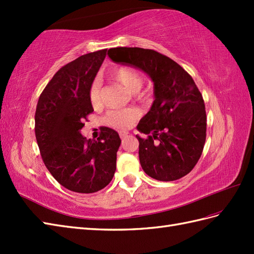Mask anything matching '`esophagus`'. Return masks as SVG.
Segmentation results:
<instances>
[{
	"label": "esophagus",
	"mask_w": 254,
	"mask_h": 254,
	"mask_svg": "<svg viewBox=\"0 0 254 254\" xmlns=\"http://www.w3.org/2000/svg\"><path fill=\"white\" fill-rule=\"evenodd\" d=\"M119 135H120L121 139H124V138H126V137L128 135V133L126 132V131H120V132H119Z\"/></svg>",
	"instance_id": "obj_1"
}]
</instances>
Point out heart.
<instances>
[{"label":"heart","mask_w":254,"mask_h":254,"mask_svg":"<svg viewBox=\"0 0 254 254\" xmlns=\"http://www.w3.org/2000/svg\"><path fill=\"white\" fill-rule=\"evenodd\" d=\"M108 77L115 83L122 85L124 88L131 93L132 98L141 102V104H149L153 99V90L149 87H142L143 77L136 68L118 65L110 69ZM89 102L94 108L101 106V94L97 84H93L89 88ZM138 119V111L134 108H127L123 110L109 111L106 116V123L108 126L116 128H127Z\"/></svg>","instance_id":"heart-1"}]
</instances>
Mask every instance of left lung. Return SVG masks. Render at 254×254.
<instances>
[{
	"label": "left lung",
	"mask_w": 254,
	"mask_h": 254,
	"mask_svg": "<svg viewBox=\"0 0 254 254\" xmlns=\"http://www.w3.org/2000/svg\"><path fill=\"white\" fill-rule=\"evenodd\" d=\"M113 62L142 69L155 84L152 109L138 123L146 137L138 139L139 163L159 181H174L190 172L206 139V111L192 76L165 55L143 48H112Z\"/></svg>",
	"instance_id": "left-lung-1"
}]
</instances>
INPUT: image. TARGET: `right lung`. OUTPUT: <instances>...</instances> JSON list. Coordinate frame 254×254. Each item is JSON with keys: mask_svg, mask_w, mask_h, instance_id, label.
<instances>
[{"mask_svg": "<svg viewBox=\"0 0 254 254\" xmlns=\"http://www.w3.org/2000/svg\"><path fill=\"white\" fill-rule=\"evenodd\" d=\"M107 49L84 55L62 66L40 94L35 134L41 158L53 178L77 193H94L108 186L117 168L121 139L102 127L99 137L87 139L80 130L93 113L89 88Z\"/></svg>", "mask_w": 254, "mask_h": 254, "instance_id": "right-lung-1", "label": "right lung"}]
</instances>
